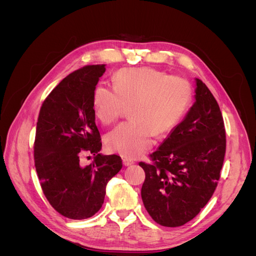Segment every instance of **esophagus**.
<instances>
[{"label":"esophagus","mask_w":256,"mask_h":256,"mask_svg":"<svg viewBox=\"0 0 256 256\" xmlns=\"http://www.w3.org/2000/svg\"><path fill=\"white\" fill-rule=\"evenodd\" d=\"M122 164L126 166H128L134 164V161L132 159H129V158H122Z\"/></svg>","instance_id":"34e87169"}]
</instances>
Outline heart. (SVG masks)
<instances>
[{"mask_svg":"<svg viewBox=\"0 0 256 256\" xmlns=\"http://www.w3.org/2000/svg\"><path fill=\"white\" fill-rule=\"evenodd\" d=\"M192 102L190 83L154 68H124L113 76V88L99 85L95 109L104 124L120 118L124 104H131L132 118L106 136L110 150L124 157L140 156L180 122Z\"/></svg>","mask_w":256,"mask_h":256,"instance_id":"obj_1","label":"heart"}]
</instances>
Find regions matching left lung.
Wrapping results in <instances>:
<instances>
[{"label":"left lung","mask_w":256,"mask_h":256,"mask_svg":"<svg viewBox=\"0 0 256 256\" xmlns=\"http://www.w3.org/2000/svg\"><path fill=\"white\" fill-rule=\"evenodd\" d=\"M226 148L220 108L206 84L196 79V102L159 148L145 172L141 196L147 212L162 226L192 220L212 196Z\"/></svg>","instance_id":"8db88e82"}]
</instances>
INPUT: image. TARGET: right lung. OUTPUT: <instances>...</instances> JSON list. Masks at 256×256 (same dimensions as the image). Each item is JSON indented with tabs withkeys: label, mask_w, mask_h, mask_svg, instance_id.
I'll use <instances>...</instances> for the list:
<instances>
[{
	"label": "right lung",
	"mask_w": 256,
	"mask_h": 256,
	"mask_svg": "<svg viewBox=\"0 0 256 256\" xmlns=\"http://www.w3.org/2000/svg\"><path fill=\"white\" fill-rule=\"evenodd\" d=\"M106 65H88L68 74L44 99L34 143L36 172L44 196L66 218L83 220L102 208L106 184L122 168L118 154L104 156L95 124L94 96ZM94 160L83 166L80 158Z\"/></svg>",
	"instance_id": "add662e5"
}]
</instances>
